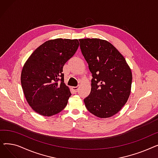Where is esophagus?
I'll return each instance as SVG.
<instances>
[{
  "mask_svg": "<svg viewBox=\"0 0 158 158\" xmlns=\"http://www.w3.org/2000/svg\"><path fill=\"white\" fill-rule=\"evenodd\" d=\"M72 90L73 91H74L75 92H77L78 91H79V86H76V87H72Z\"/></svg>",
  "mask_w": 158,
  "mask_h": 158,
  "instance_id": "1",
  "label": "esophagus"
}]
</instances>
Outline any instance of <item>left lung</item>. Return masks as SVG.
<instances>
[{
  "label": "left lung",
  "instance_id": "obj_1",
  "mask_svg": "<svg viewBox=\"0 0 158 158\" xmlns=\"http://www.w3.org/2000/svg\"><path fill=\"white\" fill-rule=\"evenodd\" d=\"M82 55L92 73V88L84 99L87 110L99 118H110L126 104L132 76L126 59L111 43L98 38L79 39Z\"/></svg>",
  "mask_w": 158,
  "mask_h": 158
}]
</instances>
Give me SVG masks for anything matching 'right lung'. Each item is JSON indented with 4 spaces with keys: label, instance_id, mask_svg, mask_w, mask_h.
<instances>
[{
    "label": "right lung",
    "instance_id": "obj_1",
    "mask_svg": "<svg viewBox=\"0 0 158 158\" xmlns=\"http://www.w3.org/2000/svg\"><path fill=\"white\" fill-rule=\"evenodd\" d=\"M79 45L77 39L48 40L25 63L21 72L23 92L29 105L37 113L51 117L67 105L71 93L64 82L63 68Z\"/></svg>",
    "mask_w": 158,
    "mask_h": 158
}]
</instances>
